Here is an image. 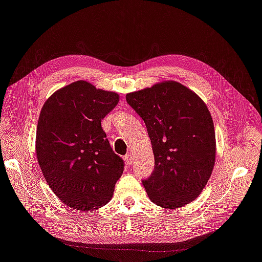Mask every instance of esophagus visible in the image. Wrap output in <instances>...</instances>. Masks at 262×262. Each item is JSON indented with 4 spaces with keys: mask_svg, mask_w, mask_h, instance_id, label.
<instances>
[{
    "mask_svg": "<svg viewBox=\"0 0 262 262\" xmlns=\"http://www.w3.org/2000/svg\"><path fill=\"white\" fill-rule=\"evenodd\" d=\"M124 161H125V163H126L127 165H132L133 161H134V157H133L132 154H127V155H125Z\"/></svg>",
    "mask_w": 262,
    "mask_h": 262,
    "instance_id": "34e87169",
    "label": "esophagus"
}]
</instances>
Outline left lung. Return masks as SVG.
Wrapping results in <instances>:
<instances>
[{"mask_svg":"<svg viewBox=\"0 0 262 262\" xmlns=\"http://www.w3.org/2000/svg\"><path fill=\"white\" fill-rule=\"evenodd\" d=\"M126 100L144 121L152 143L154 171L142 181L147 196L166 209L194 201L215 164L214 124L207 105L177 81L128 93Z\"/></svg>","mask_w":262,"mask_h":262,"instance_id":"left-lung-1","label":"left lung"}]
</instances>
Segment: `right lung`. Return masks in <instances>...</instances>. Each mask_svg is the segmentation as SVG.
<instances>
[{
    "instance_id": "obj_1",
    "label": "right lung",
    "mask_w": 262,
    "mask_h": 262,
    "mask_svg": "<svg viewBox=\"0 0 262 262\" xmlns=\"http://www.w3.org/2000/svg\"><path fill=\"white\" fill-rule=\"evenodd\" d=\"M119 99L116 92L79 80L56 91L41 108L38 164L56 197L75 210L104 207L123 173V159L100 124Z\"/></svg>"
}]
</instances>
